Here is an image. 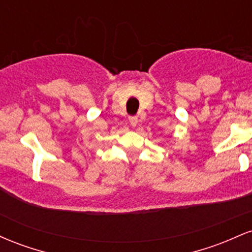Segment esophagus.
Segmentation results:
<instances>
[{
	"instance_id": "obj_1",
	"label": "esophagus",
	"mask_w": 252,
	"mask_h": 252,
	"mask_svg": "<svg viewBox=\"0 0 252 252\" xmlns=\"http://www.w3.org/2000/svg\"><path fill=\"white\" fill-rule=\"evenodd\" d=\"M129 122H130V124H131V126H137V123H138V118L136 116L129 117Z\"/></svg>"
}]
</instances>
